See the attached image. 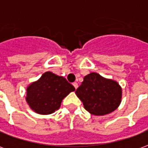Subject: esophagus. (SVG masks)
<instances>
[{"mask_svg": "<svg viewBox=\"0 0 148 148\" xmlns=\"http://www.w3.org/2000/svg\"><path fill=\"white\" fill-rule=\"evenodd\" d=\"M73 86H74V87H75V89H76V88L78 87V84H77L76 82H74V83H73Z\"/></svg>", "mask_w": 148, "mask_h": 148, "instance_id": "34e87169", "label": "esophagus"}]
</instances>
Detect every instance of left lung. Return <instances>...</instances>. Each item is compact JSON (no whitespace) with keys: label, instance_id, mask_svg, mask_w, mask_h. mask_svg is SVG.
<instances>
[{"label":"left lung","instance_id":"1","mask_svg":"<svg viewBox=\"0 0 148 148\" xmlns=\"http://www.w3.org/2000/svg\"><path fill=\"white\" fill-rule=\"evenodd\" d=\"M75 94L86 110L94 115H105L114 111L121 100V88L116 81L95 73L86 75Z\"/></svg>","mask_w":148,"mask_h":148}]
</instances>
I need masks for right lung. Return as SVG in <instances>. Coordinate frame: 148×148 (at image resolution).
<instances>
[{
	"mask_svg": "<svg viewBox=\"0 0 148 148\" xmlns=\"http://www.w3.org/2000/svg\"><path fill=\"white\" fill-rule=\"evenodd\" d=\"M74 90L75 87L63 76L46 72L27 87L26 100L38 114H53L60 108L64 98Z\"/></svg>",
	"mask_w": 148,
	"mask_h": 148,
	"instance_id": "right-lung-1",
	"label": "right lung"
}]
</instances>
